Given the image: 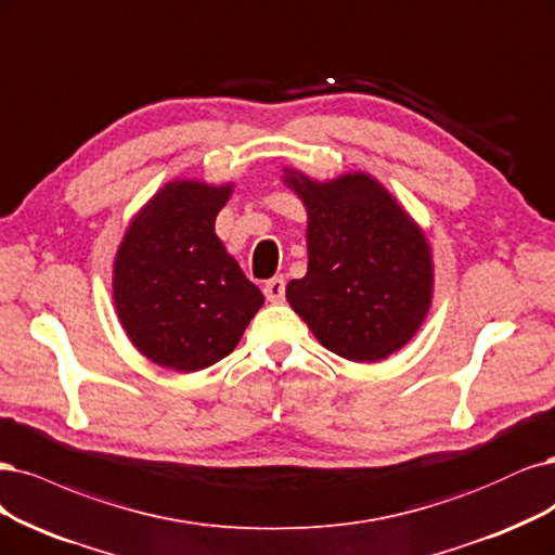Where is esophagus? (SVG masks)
Wrapping results in <instances>:
<instances>
[{
  "instance_id": "1",
  "label": "esophagus",
  "mask_w": 555,
  "mask_h": 555,
  "mask_svg": "<svg viewBox=\"0 0 555 555\" xmlns=\"http://www.w3.org/2000/svg\"><path fill=\"white\" fill-rule=\"evenodd\" d=\"M263 294L271 302H282L284 300V278H271L263 284Z\"/></svg>"
}]
</instances>
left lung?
I'll return each instance as SVG.
<instances>
[{"label":"left lung","mask_w":555,"mask_h":555,"mask_svg":"<svg viewBox=\"0 0 555 555\" xmlns=\"http://www.w3.org/2000/svg\"><path fill=\"white\" fill-rule=\"evenodd\" d=\"M308 214V273L286 284L292 310L321 347L378 362L423 326L434 298L431 245L390 190L367 171L319 181L282 167Z\"/></svg>","instance_id":"8db88e82"}]
</instances>
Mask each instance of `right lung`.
I'll list each match as a JSON object with an SVG mask.
<instances>
[{
    "label": "right lung",
    "instance_id": "right-lung-1",
    "mask_svg": "<svg viewBox=\"0 0 555 555\" xmlns=\"http://www.w3.org/2000/svg\"><path fill=\"white\" fill-rule=\"evenodd\" d=\"M234 181L171 179L132 216L112 266V300L144 358L199 372L232 353L263 305L216 234Z\"/></svg>",
    "mask_w": 555,
    "mask_h": 555
}]
</instances>
